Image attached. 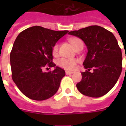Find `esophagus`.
Here are the masks:
<instances>
[{"mask_svg": "<svg viewBox=\"0 0 126 126\" xmlns=\"http://www.w3.org/2000/svg\"><path fill=\"white\" fill-rule=\"evenodd\" d=\"M65 73H66V75H72V74H73V72H71V71H66Z\"/></svg>", "mask_w": 126, "mask_h": 126, "instance_id": "34e87169", "label": "esophagus"}]
</instances>
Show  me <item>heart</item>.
I'll list each match as a JSON object with an SVG mask.
<instances>
[{"instance_id":"b5f03b06","label":"heart","mask_w":126,"mask_h":126,"mask_svg":"<svg viewBox=\"0 0 126 126\" xmlns=\"http://www.w3.org/2000/svg\"><path fill=\"white\" fill-rule=\"evenodd\" d=\"M69 41L72 44V45L75 47L76 49L77 46L80 44H83L82 41L79 38H71L69 39ZM59 49V44L56 43L55 45L53 46V49H52V52L54 55L57 54V51ZM79 62V60L77 59H68V58H61L59 59L57 61V64L61 67L63 69H67V70H70L73 71L75 70L77 68V63Z\"/></svg>"}]
</instances>
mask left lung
<instances>
[{
    "mask_svg": "<svg viewBox=\"0 0 126 126\" xmlns=\"http://www.w3.org/2000/svg\"><path fill=\"white\" fill-rule=\"evenodd\" d=\"M69 34L81 38L88 50L83 63L87 70L81 73L82 78L77 84V89L91 97L105 95L115 85L122 69V51L116 38L109 31L97 25Z\"/></svg>",
    "mask_w": 126,
    "mask_h": 126,
    "instance_id": "left-lung-1",
    "label": "left lung"
}]
</instances>
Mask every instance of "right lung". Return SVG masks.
<instances>
[{"instance_id": "1", "label": "right lung", "mask_w": 126, "mask_h": 126, "mask_svg": "<svg viewBox=\"0 0 126 126\" xmlns=\"http://www.w3.org/2000/svg\"><path fill=\"white\" fill-rule=\"evenodd\" d=\"M68 32L34 26L17 36L10 52L12 77L19 90L31 99L43 101L57 92L65 72L52 62V49ZM47 66L55 69L44 72Z\"/></svg>"}]
</instances>
